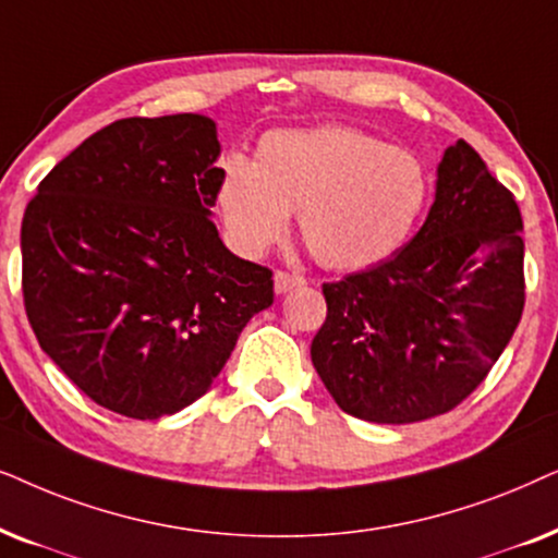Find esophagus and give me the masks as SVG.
<instances>
[{
    "label": "esophagus",
    "mask_w": 558,
    "mask_h": 558,
    "mask_svg": "<svg viewBox=\"0 0 558 558\" xmlns=\"http://www.w3.org/2000/svg\"><path fill=\"white\" fill-rule=\"evenodd\" d=\"M275 293H288L293 291V288H299L306 283V278L303 275H295V272H286V270H278L275 272Z\"/></svg>",
    "instance_id": "obj_1"
}]
</instances>
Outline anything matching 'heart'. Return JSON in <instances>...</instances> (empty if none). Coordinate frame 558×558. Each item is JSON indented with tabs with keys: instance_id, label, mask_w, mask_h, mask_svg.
Listing matches in <instances>:
<instances>
[{
	"instance_id": "1",
	"label": "heart",
	"mask_w": 558,
	"mask_h": 558,
	"mask_svg": "<svg viewBox=\"0 0 558 558\" xmlns=\"http://www.w3.org/2000/svg\"><path fill=\"white\" fill-rule=\"evenodd\" d=\"M430 178L418 155L347 124L275 130L255 160L219 162L214 206L227 242L244 257L280 240L288 214L318 263L360 270L390 257L418 225Z\"/></svg>"
}]
</instances>
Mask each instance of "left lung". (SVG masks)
I'll return each instance as SVG.
<instances>
[{"instance_id": "1", "label": "left lung", "mask_w": 558, "mask_h": 558, "mask_svg": "<svg viewBox=\"0 0 558 558\" xmlns=\"http://www.w3.org/2000/svg\"><path fill=\"white\" fill-rule=\"evenodd\" d=\"M521 232L515 196L474 147H447L418 234L322 288L326 322L311 360L341 411L413 423L470 398L521 322Z\"/></svg>"}]
</instances>
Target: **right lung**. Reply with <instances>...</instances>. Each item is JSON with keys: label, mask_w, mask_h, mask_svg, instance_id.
Returning a JSON list of instances; mask_svg holds the SVG:
<instances>
[{"label": "right lung", "mask_w": 558, "mask_h": 558, "mask_svg": "<svg viewBox=\"0 0 558 558\" xmlns=\"http://www.w3.org/2000/svg\"><path fill=\"white\" fill-rule=\"evenodd\" d=\"M217 124L130 117L37 185L22 219V295L43 352L94 403L155 421L211 388L272 270L211 221Z\"/></svg>", "instance_id": "1"}]
</instances>
